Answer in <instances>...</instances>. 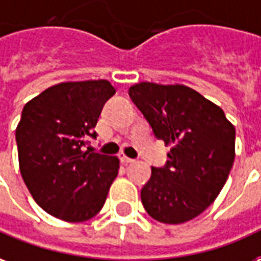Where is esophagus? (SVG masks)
I'll list each match as a JSON object with an SVG mask.
<instances>
[{"label": "esophagus", "mask_w": 261, "mask_h": 261, "mask_svg": "<svg viewBox=\"0 0 261 261\" xmlns=\"http://www.w3.org/2000/svg\"><path fill=\"white\" fill-rule=\"evenodd\" d=\"M119 160H121V163H122V164H130V163H135V160L130 159V157H126L125 154L119 155Z\"/></svg>", "instance_id": "34e87169"}]
</instances>
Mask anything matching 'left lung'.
<instances>
[{
    "label": "left lung",
    "mask_w": 261,
    "mask_h": 261,
    "mask_svg": "<svg viewBox=\"0 0 261 261\" xmlns=\"http://www.w3.org/2000/svg\"><path fill=\"white\" fill-rule=\"evenodd\" d=\"M155 138L171 146L164 168L151 167L140 192L150 217L182 224L216 200L235 160V126L221 108L185 85L140 82L129 87Z\"/></svg>",
    "instance_id": "1"
}]
</instances>
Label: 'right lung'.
I'll use <instances>...</instances> for the list:
<instances>
[{
    "instance_id": "obj_1",
    "label": "right lung",
    "mask_w": 261,
    "mask_h": 261,
    "mask_svg": "<svg viewBox=\"0 0 261 261\" xmlns=\"http://www.w3.org/2000/svg\"><path fill=\"white\" fill-rule=\"evenodd\" d=\"M115 89L108 81L64 82L26 102L16 126L19 170L36 203L68 222L101 210L117 178L115 155L83 150Z\"/></svg>"
}]
</instances>
